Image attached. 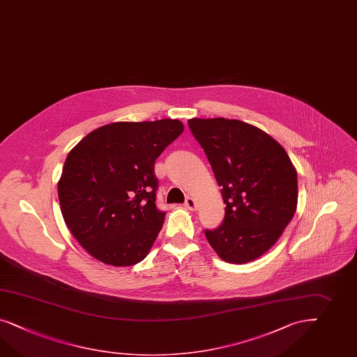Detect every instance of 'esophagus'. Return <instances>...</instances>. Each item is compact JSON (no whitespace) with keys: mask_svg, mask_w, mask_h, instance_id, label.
<instances>
[{"mask_svg":"<svg viewBox=\"0 0 357 357\" xmlns=\"http://www.w3.org/2000/svg\"><path fill=\"white\" fill-rule=\"evenodd\" d=\"M184 206H185L188 211H196V209H197V203H196V200L192 199V197H187V200H185V203H184Z\"/></svg>","mask_w":357,"mask_h":357,"instance_id":"esophagus-1","label":"esophagus"}]
</instances>
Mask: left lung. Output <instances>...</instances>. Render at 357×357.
<instances>
[{
    "label": "left lung",
    "mask_w": 357,
    "mask_h": 357,
    "mask_svg": "<svg viewBox=\"0 0 357 357\" xmlns=\"http://www.w3.org/2000/svg\"><path fill=\"white\" fill-rule=\"evenodd\" d=\"M221 187L225 220L205 236L222 260H257L278 241L298 206V173L284 148L256 126L238 119L192 118Z\"/></svg>",
    "instance_id": "1"
}]
</instances>
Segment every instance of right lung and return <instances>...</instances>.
I'll list each match as a JSON object with an SVG mask.
<instances>
[{"mask_svg": "<svg viewBox=\"0 0 357 357\" xmlns=\"http://www.w3.org/2000/svg\"><path fill=\"white\" fill-rule=\"evenodd\" d=\"M183 130L178 119L114 122L68 152L58 181L61 212L92 257L112 266L146 257L165 220L155 208L154 161Z\"/></svg>", "mask_w": 357, "mask_h": 357, "instance_id": "right-lung-1", "label": "right lung"}]
</instances>
